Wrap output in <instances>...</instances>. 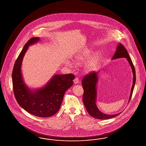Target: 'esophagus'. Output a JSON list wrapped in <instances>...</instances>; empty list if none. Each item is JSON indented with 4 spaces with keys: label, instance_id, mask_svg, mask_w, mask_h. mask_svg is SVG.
Returning a JSON list of instances; mask_svg holds the SVG:
<instances>
[{
    "label": "esophagus",
    "instance_id": "1",
    "mask_svg": "<svg viewBox=\"0 0 146 146\" xmlns=\"http://www.w3.org/2000/svg\"><path fill=\"white\" fill-rule=\"evenodd\" d=\"M73 81H74L75 84H78L79 82V80L78 78H75V79L73 80Z\"/></svg>",
    "mask_w": 146,
    "mask_h": 146
}]
</instances>
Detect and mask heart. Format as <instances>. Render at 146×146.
Wrapping results in <instances>:
<instances>
[{
    "label": "heart",
    "mask_w": 146,
    "mask_h": 146,
    "mask_svg": "<svg viewBox=\"0 0 146 146\" xmlns=\"http://www.w3.org/2000/svg\"><path fill=\"white\" fill-rule=\"evenodd\" d=\"M93 53V49H85L75 56L74 61L78 65L82 64L86 62L84 65V70L87 72H92L96 68L100 59L98 53H95L92 56ZM67 65H71V63L68 62Z\"/></svg>",
    "instance_id": "heart-1"
}]
</instances>
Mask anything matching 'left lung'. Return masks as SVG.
I'll return each instance as SVG.
<instances>
[{
	"mask_svg": "<svg viewBox=\"0 0 146 146\" xmlns=\"http://www.w3.org/2000/svg\"><path fill=\"white\" fill-rule=\"evenodd\" d=\"M121 58H126L132 68L133 74V85L130 93V97L129 98L128 100L129 102L132 97L133 89L135 84V71L134 65L133 64L132 60L129 57V55L128 54L127 50L125 48L123 45H122L121 43H119L117 45L115 52L113 57L112 58V59H116ZM99 72H92L88 75L84 76V79L82 80V86L84 90L83 96V102L89 114L92 117H93V118H97L98 119H109L116 117L117 115H119L121 112L115 115H107L101 112L98 109L96 104V101L97 99L96 85L98 82V75Z\"/></svg>",
	"mask_w": 146,
	"mask_h": 146,
	"instance_id": "left-lung-1",
	"label": "left lung"
}]
</instances>
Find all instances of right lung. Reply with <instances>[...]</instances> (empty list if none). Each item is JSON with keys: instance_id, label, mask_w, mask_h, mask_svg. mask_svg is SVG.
Here are the masks:
<instances>
[{"instance_id": "right-lung-1", "label": "right lung", "mask_w": 146, "mask_h": 146, "mask_svg": "<svg viewBox=\"0 0 146 146\" xmlns=\"http://www.w3.org/2000/svg\"><path fill=\"white\" fill-rule=\"evenodd\" d=\"M35 37L25 45L14 65L12 72L13 88L18 104L31 115L48 117L56 114L61 106L64 95L73 85L75 76L72 74L53 75L43 87L32 90L23 79L21 66L29 46L40 40Z\"/></svg>"}]
</instances>
